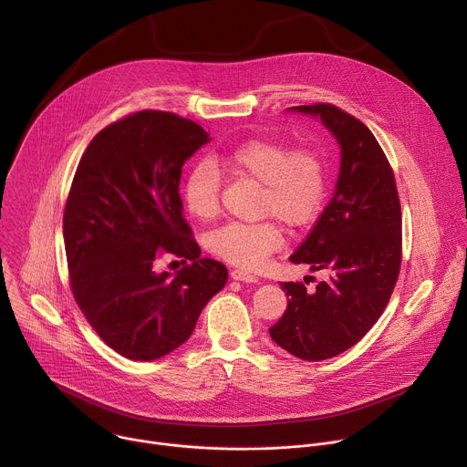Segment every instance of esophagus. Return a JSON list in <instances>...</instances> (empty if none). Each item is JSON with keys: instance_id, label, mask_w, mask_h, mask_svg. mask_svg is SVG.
Here are the masks:
<instances>
[{"instance_id": "1", "label": "esophagus", "mask_w": 467, "mask_h": 467, "mask_svg": "<svg viewBox=\"0 0 467 467\" xmlns=\"http://www.w3.org/2000/svg\"><path fill=\"white\" fill-rule=\"evenodd\" d=\"M231 277H233L234 281H242V283H258V277H256L254 274H251V272H247V270H240V268L233 270V272H231Z\"/></svg>"}]
</instances>
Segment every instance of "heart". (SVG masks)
I'll return each instance as SVG.
<instances>
[{
    "label": "heart",
    "mask_w": 467,
    "mask_h": 467,
    "mask_svg": "<svg viewBox=\"0 0 467 467\" xmlns=\"http://www.w3.org/2000/svg\"><path fill=\"white\" fill-rule=\"evenodd\" d=\"M260 182L256 214L275 216L290 227H306L323 211L328 195L327 166L319 153L286 142L251 139L216 157L197 162L186 175L182 202L199 222L220 213V171ZM285 244L283 229L274 220L227 223L209 238L211 251L240 268H258Z\"/></svg>",
    "instance_id": "heart-1"
}]
</instances>
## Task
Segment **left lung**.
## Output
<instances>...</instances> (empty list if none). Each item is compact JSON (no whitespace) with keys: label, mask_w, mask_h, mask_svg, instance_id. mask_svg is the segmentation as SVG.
I'll use <instances>...</instances> for the list:
<instances>
[{"label":"left lung","mask_w":467,"mask_h":467,"mask_svg":"<svg viewBox=\"0 0 467 467\" xmlns=\"http://www.w3.org/2000/svg\"><path fill=\"white\" fill-rule=\"evenodd\" d=\"M290 110L321 119L342 150L335 195L290 256L330 275L314 292L281 283L288 306L270 328L277 346L317 362L353 348L386 308L401 268V205L389 162L360 119L328 103Z\"/></svg>","instance_id":"8db88e82"}]
</instances>
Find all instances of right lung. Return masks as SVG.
<instances>
[{"instance_id": "add662e5", "label": "right lung", "mask_w": 467, "mask_h": 467, "mask_svg": "<svg viewBox=\"0 0 467 467\" xmlns=\"http://www.w3.org/2000/svg\"><path fill=\"white\" fill-rule=\"evenodd\" d=\"M209 132L162 110L129 114L83 153L62 234L74 297L99 338L129 360H157L193 332L227 283V268L202 258L182 216V164ZM159 250L190 259L171 276L154 272Z\"/></svg>"}]
</instances>
